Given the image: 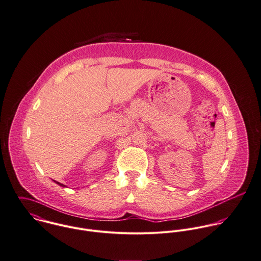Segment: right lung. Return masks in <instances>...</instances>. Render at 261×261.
Here are the masks:
<instances>
[{"label":"right lung","instance_id":"add662e5","mask_svg":"<svg viewBox=\"0 0 261 261\" xmlns=\"http://www.w3.org/2000/svg\"><path fill=\"white\" fill-rule=\"evenodd\" d=\"M53 181H54V182H55V183H57V184H58V185H60V186H62V187H66V186H65V185H63V184H61V183H59V182H57V181H55V180H53Z\"/></svg>","mask_w":261,"mask_h":261}]
</instances>
